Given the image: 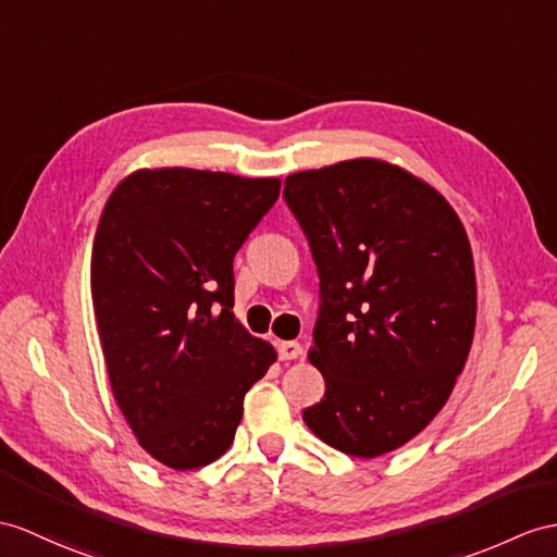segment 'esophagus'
I'll return each instance as SVG.
<instances>
[{
    "label": "esophagus",
    "mask_w": 557,
    "mask_h": 557,
    "mask_svg": "<svg viewBox=\"0 0 557 557\" xmlns=\"http://www.w3.org/2000/svg\"><path fill=\"white\" fill-rule=\"evenodd\" d=\"M276 349H278V357L281 359H297L302 355V345L300 343H293V341H286V343H278L276 345Z\"/></svg>",
    "instance_id": "obj_1"
}]
</instances>
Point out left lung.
Returning a JSON list of instances; mask_svg holds the SVG:
<instances>
[{"instance_id":"obj_1","label":"left lung","mask_w":557,"mask_h":557,"mask_svg":"<svg viewBox=\"0 0 557 557\" xmlns=\"http://www.w3.org/2000/svg\"><path fill=\"white\" fill-rule=\"evenodd\" d=\"M283 198L321 281L309 361L325 392L305 423L347 456L395 451L442 411L470 355L466 226L435 186L377 158L288 174Z\"/></svg>"}]
</instances>
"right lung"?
Listing matches in <instances>:
<instances>
[{
  "label": "right lung",
  "instance_id": "obj_1",
  "mask_svg": "<svg viewBox=\"0 0 557 557\" xmlns=\"http://www.w3.org/2000/svg\"><path fill=\"white\" fill-rule=\"evenodd\" d=\"M278 194V176L144 168L103 206L91 302L108 381L141 449L172 470L226 454L276 361L234 317V257Z\"/></svg>",
  "mask_w": 557,
  "mask_h": 557
}]
</instances>
